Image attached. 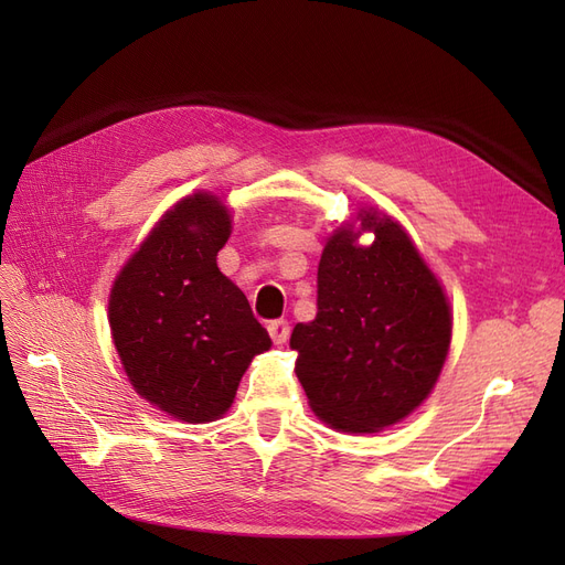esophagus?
Listing matches in <instances>:
<instances>
[{
    "label": "esophagus",
    "mask_w": 565,
    "mask_h": 565,
    "mask_svg": "<svg viewBox=\"0 0 565 565\" xmlns=\"http://www.w3.org/2000/svg\"><path fill=\"white\" fill-rule=\"evenodd\" d=\"M268 334L273 339V344H285L289 339V322L287 320H270L268 322Z\"/></svg>",
    "instance_id": "obj_1"
}]
</instances>
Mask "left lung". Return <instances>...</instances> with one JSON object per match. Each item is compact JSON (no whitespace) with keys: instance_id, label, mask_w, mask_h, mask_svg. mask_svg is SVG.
I'll list each match as a JSON object with an SVG mask.
<instances>
[{"instance_id":"1","label":"left lung","mask_w":565,"mask_h":565,"mask_svg":"<svg viewBox=\"0 0 565 565\" xmlns=\"http://www.w3.org/2000/svg\"><path fill=\"white\" fill-rule=\"evenodd\" d=\"M374 231L358 247L337 231L318 264V313L289 347L313 413L332 429L372 434L429 396L450 349L446 295L405 231L365 214Z\"/></svg>"}]
</instances>
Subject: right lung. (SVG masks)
Instances as JSON below:
<instances>
[{"instance_id": "obj_1", "label": "right lung", "mask_w": 565, "mask_h": 565, "mask_svg": "<svg viewBox=\"0 0 565 565\" xmlns=\"http://www.w3.org/2000/svg\"><path fill=\"white\" fill-rule=\"evenodd\" d=\"M228 235L214 195L183 198L119 273L108 306L134 388L191 424L224 415L252 358L270 349L247 297L216 266Z\"/></svg>"}]
</instances>
